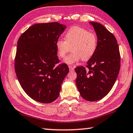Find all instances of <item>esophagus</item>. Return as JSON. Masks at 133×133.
<instances>
[{"label":"esophagus","mask_w":133,"mask_h":133,"mask_svg":"<svg viewBox=\"0 0 133 133\" xmlns=\"http://www.w3.org/2000/svg\"><path fill=\"white\" fill-rule=\"evenodd\" d=\"M69 70L70 71H72L74 70V67H73V66H69Z\"/></svg>","instance_id":"obj_1"}]
</instances>
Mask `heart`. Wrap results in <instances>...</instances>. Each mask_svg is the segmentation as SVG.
<instances>
[{
	"label": "heart",
	"mask_w": 133,
	"mask_h": 133,
	"mask_svg": "<svg viewBox=\"0 0 133 133\" xmlns=\"http://www.w3.org/2000/svg\"><path fill=\"white\" fill-rule=\"evenodd\" d=\"M58 56L64 58L70 50L72 52L64 59L65 63L72 64L89 60L95 53L97 47V39L93 33L78 26L70 28L65 34V40L58 39L56 42Z\"/></svg>",
	"instance_id": "1"
}]
</instances>
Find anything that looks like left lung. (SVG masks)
<instances>
[{
    "mask_svg": "<svg viewBox=\"0 0 133 133\" xmlns=\"http://www.w3.org/2000/svg\"><path fill=\"white\" fill-rule=\"evenodd\" d=\"M90 23L96 33L97 47L86 67L75 68L76 83L83 98L96 102L106 96L115 83L120 69V55L115 36L100 23Z\"/></svg>",
    "mask_w": 133,
    "mask_h": 133,
    "instance_id": "left-lung-1",
    "label": "left lung"
}]
</instances>
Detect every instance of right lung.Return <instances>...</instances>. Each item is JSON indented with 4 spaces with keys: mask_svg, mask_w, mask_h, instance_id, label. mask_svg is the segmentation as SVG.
<instances>
[{
    "mask_svg": "<svg viewBox=\"0 0 133 133\" xmlns=\"http://www.w3.org/2000/svg\"><path fill=\"white\" fill-rule=\"evenodd\" d=\"M66 26L58 22L37 23L30 27L17 42L15 69L25 93L36 102L48 104L59 96L69 69L60 64L56 42Z\"/></svg>",
    "mask_w": 133,
    "mask_h": 133,
    "instance_id": "1",
    "label": "right lung"
}]
</instances>
